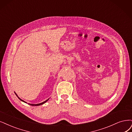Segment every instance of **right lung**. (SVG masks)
<instances>
[{
	"label": "right lung",
	"instance_id": "right-lung-1",
	"mask_svg": "<svg viewBox=\"0 0 132 132\" xmlns=\"http://www.w3.org/2000/svg\"><path fill=\"white\" fill-rule=\"evenodd\" d=\"M14 94H16V95L17 96V97H18V98L19 99V100H20L21 101H22V102H24V103H27V102H25V101H24L23 100H22V99H21L20 98H19V97L17 96V95L16 94V92H14ZM49 99H50V98H48V100H47L46 101H44V102H42V103H38V104H30V103H28V104H29V105H32V106H38V105H42V104H43L44 103H46V102H47L48 101V100Z\"/></svg>",
	"mask_w": 132,
	"mask_h": 132
}]
</instances>
